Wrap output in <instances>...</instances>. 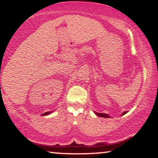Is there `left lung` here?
Returning <instances> with one entry per match:
<instances>
[{
	"label": "left lung",
	"instance_id": "8db88e82",
	"mask_svg": "<svg viewBox=\"0 0 158 158\" xmlns=\"http://www.w3.org/2000/svg\"><path fill=\"white\" fill-rule=\"evenodd\" d=\"M127 113V111H124V113L122 114V115H124V114H126ZM95 114H96L97 116H101V117H104V118H109V115H107V114H106L98 113V112H95Z\"/></svg>",
	"mask_w": 158,
	"mask_h": 158
}]
</instances>
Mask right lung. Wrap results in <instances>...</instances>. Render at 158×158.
Wrapping results in <instances>:
<instances>
[{
    "mask_svg": "<svg viewBox=\"0 0 158 158\" xmlns=\"http://www.w3.org/2000/svg\"><path fill=\"white\" fill-rule=\"evenodd\" d=\"M51 112H52V111H48V112H45V113H44V114H42V115H44V116H45V115H48V114H51Z\"/></svg>",
    "mask_w": 158,
    "mask_h": 158,
    "instance_id": "add662e5",
    "label": "right lung"
}]
</instances>
